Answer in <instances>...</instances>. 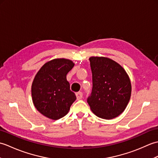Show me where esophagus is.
<instances>
[{
    "label": "esophagus",
    "instance_id": "esophagus-1",
    "mask_svg": "<svg viewBox=\"0 0 158 158\" xmlns=\"http://www.w3.org/2000/svg\"><path fill=\"white\" fill-rule=\"evenodd\" d=\"M76 96L77 100H81L83 98V93L81 92H79L76 93Z\"/></svg>",
    "mask_w": 158,
    "mask_h": 158
}]
</instances>
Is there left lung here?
Returning <instances> with one entry per match:
<instances>
[{
  "label": "left lung",
  "instance_id": "left-lung-1",
  "mask_svg": "<svg viewBox=\"0 0 158 158\" xmlns=\"http://www.w3.org/2000/svg\"><path fill=\"white\" fill-rule=\"evenodd\" d=\"M92 90L88 98L92 111L98 117L113 119L125 110L132 92L130 80L123 67L105 57H90Z\"/></svg>",
  "mask_w": 158,
  "mask_h": 158
}]
</instances>
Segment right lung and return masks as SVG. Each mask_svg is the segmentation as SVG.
I'll return each mask as SVG.
<instances>
[{"instance_id":"add662e5","label":"right lung","mask_w":158,"mask_h":158,"mask_svg":"<svg viewBox=\"0 0 158 158\" xmlns=\"http://www.w3.org/2000/svg\"><path fill=\"white\" fill-rule=\"evenodd\" d=\"M74 65L68 59H53L36 73L32 84V98L36 109L42 115L57 120L69 111L76 96L70 89L66 75Z\"/></svg>"}]
</instances>
